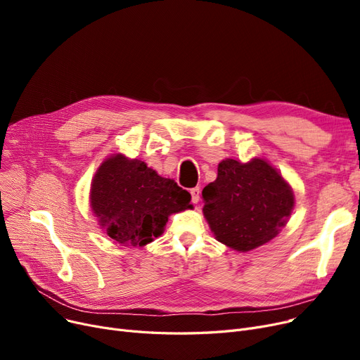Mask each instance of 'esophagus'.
Masks as SVG:
<instances>
[{
    "mask_svg": "<svg viewBox=\"0 0 360 360\" xmlns=\"http://www.w3.org/2000/svg\"><path fill=\"white\" fill-rule=\"evenodd\" d=\"M191 198H193V202L197 204L200 201V188L195 186V188H191Z\"/></svg>",
    "mask_w": 360,
    "mask_h": 360,
    "instance_id": "34e87169",
    "label": "esophagus"
}]
</instances>
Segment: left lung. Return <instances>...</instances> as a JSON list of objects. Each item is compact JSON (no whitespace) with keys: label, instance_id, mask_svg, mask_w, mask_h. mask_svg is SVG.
I'll return each instance as SVG.
<instances>
[{"label":"left lung","instance_id":"obj_1","mask_svg":"<svg viewBox=\"0 0 360 360\" xmlns=\"http://www.w3.org/2000/svg\"><path fill=\"white\" fill-rule=\"evenodd\" d=\"M202 200L216 239L242 252L271 240L295 204L292 188L262 159L220 162L216 181L204 186Z\"/></svg>","mask_w":360,"mask_h":360}]
</instances>
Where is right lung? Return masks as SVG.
<instances>
[{
	"mask_svg": "<svg viewBox=\"0 0 360 360\" xmlns=\"http://www.w3.org/2000/svg\"><path fill=\"white\" fill-rule=\"evenodd\" d=\"M91 210L106 235L137 247L158 238L169 214L191 209V195L141 160L122 155L102 163L91 182Z\"/></svg>",
	"mask_w": 360,
	"mask_h": 360,
	"instance_id": "right-lung-1",
	"label": "right lung"
}]
</instances>
